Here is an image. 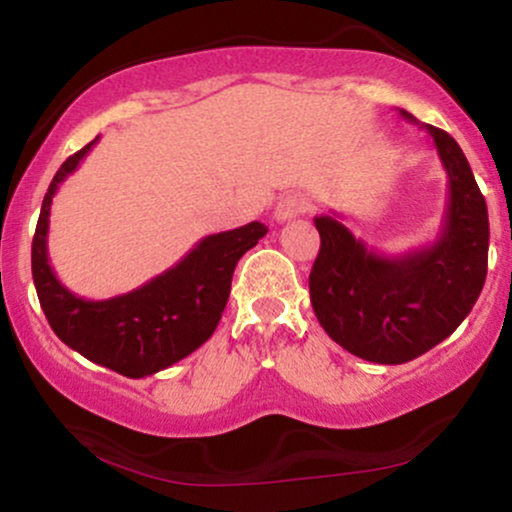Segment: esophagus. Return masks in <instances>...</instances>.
<instances>
[{"mask_svg": "<svg viewBox=\"0 0 512 512\" xmlns=\"http://www.w3.org/2000/svg\"><path fill=\"white\" fill-rule=\"evenodd\" d=\"M305 209H308V202H305L303 197L289 195V197H284V199H279V202H276L274 219L279 223H286V221L296 219V216H301Z\"/></svg>", "mask_w": 512, "mask_h": 512, "instance_id": "obj_1", "label": "esophagus"}]
</instances>
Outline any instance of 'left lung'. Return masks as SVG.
<instances>
[{
  "label": "left lung",
  "mask_w": 512,
  "mask_h": 512,
  "mask_svg": "<svg viewBox=\"0 0 512 512\" xmlns=\"http://www.w3.org/2000/svg\"><path fill=\"white\" fill-rule=\"evenodd\" d=\"M404 120L416 122L407 110ZM431 134L448 173V202L436 240L402 255L370 250L339 221L317 216L320 252L310 272V303L349 354L397 366L426 354L460 327L477 303L489 262V211L460 144Z\"/></svg>",
  "instance_id": "obj_1"
}]
</instances>
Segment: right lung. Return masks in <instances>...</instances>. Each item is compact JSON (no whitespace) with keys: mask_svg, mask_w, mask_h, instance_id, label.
<instances>
[{"mask_svg":"<svg viewBox=\"0 0 512 512\" xmlns=\"http://www.w3.org/2000/svg\"><path fill=\"white\" fill-rule=\"evenodd\" d=\"M96 142L98 137L69 156L45 192L31 250L33 284L52 332L69 349L127 378H146L190 356L214 334L231 293L233 269L267 236V226L252 221L204 236L178 264L134 291L105 301L76 296L50 267V207Z\"/></svg>","mask_w":512,"mask_h":512,"instance_id":"obj_1","label":"right lung"}]
</instances>
